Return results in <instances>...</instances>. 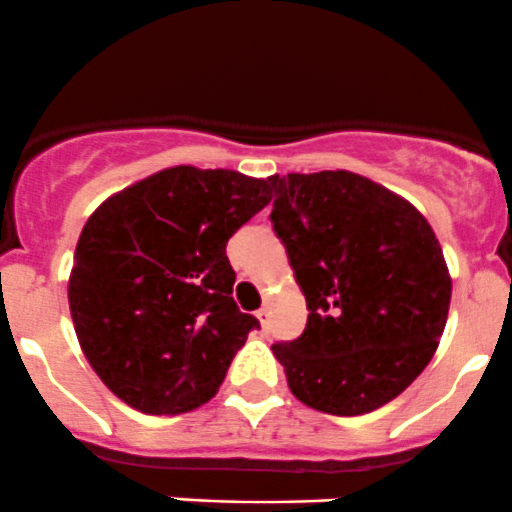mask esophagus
Instances as JSON below:
<instances>
[{
  "label": "esophagus",
  "mask_w": 512,
  "mask_h": 512,
  "mask_svg": "<svg viewBox=\"0 0 512 512\" xmlns=\"http://www.w3.org/2000/svg\"><path fill=\"white\" fill-rule=\"evenodd\" d=\"M256 318H258V321H261L263 331H266V328H268V308H258Z\"/></svg>",
  "instance_id": "obj_1"
}]
</instances>
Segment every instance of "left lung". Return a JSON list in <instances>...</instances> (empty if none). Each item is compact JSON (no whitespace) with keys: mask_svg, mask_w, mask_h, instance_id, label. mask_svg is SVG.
<instances>
[{"mask_svg":"<svg viewBox=\"0 0 512 512\" xmlns=\"http://www.w3.org/2000/svg\"><path fill=\"white\" fill-rule=\"evenodd\" d=\"M271 224L306 296L296 341L273 343L308 408L363 416L423 373L448 321L450 273L426 216L353 171L271 176Z\"/></svg>","mask_w":512,"mask_h":512,"instance_id":"left-lung-1","label":"left lung"}]
</instances>
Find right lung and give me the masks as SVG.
Listing matches in <instances>:
<instances>
[{"label": "right lung", "mask_w": 512, "mask_h": 512, "mask_svg": "<svg viewBox=\"0 0 512 512\" xmlns=\"http://www.w3.org/2000/svg\"><path fill=\"white\" fill-rule=\"evenodd\" d=\"M271 201L266 179L171 166L109 196L79 236L69 311L86 361L146 416L216 396L258 326L234 301L231 236Z\"/></svg>", "instance_id": "add662e5"}]
</instances>
